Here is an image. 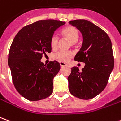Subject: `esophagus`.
I'll list each match as a JSON object with an SVG mask.
<instances>
[{
    "mask_svg": "<svg viewBox=\"0 0 121 121\" xmlns=\"http://www.w3.org/2000/svg\"><path fill=\"white\" fill-rule=\"evenodd\" d=\"M60 64L61 67H64V66H65V65H67V64H66L65 63H64V62H62V61H60Z\"/></svg>",
    "mask_w": 121,
    "mask_h": 121,
    "instance_id": "obj_1",
    "label": "esophagus"
}]
</instances>
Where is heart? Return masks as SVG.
I'll list each match as a JSON object with an SVG mask.
<instances>
[{"mask_svg": "<svg viewBox=\"0 0 121 121\" xmlns=\"http://www.w3.org/2000/svg\"><path fill=\"white\" fill-rule=\"evenodd\" d=\"M61 34L62 37L69 40L74 45L79 38V31L77 29L73 26H67L61 29ZM59 43V39L56 35H53L50 39L51 48L55 50L57 48ZM73 56V53L70 52H58L54 55V58L61 61H67Z\"/></svg>", "mask_w": 121, "mask_h": 121, "instance_id": "obj_1", "label": "heart"}]
</instances>
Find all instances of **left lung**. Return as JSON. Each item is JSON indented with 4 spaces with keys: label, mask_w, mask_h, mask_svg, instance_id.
<instances>
[{
    "label": "left lung",
    "mask_w": 121,
    "mask_h": 121,
    "mask_svg": "<svg viewBox=\"0 0 121 121\" xmlns=\"http://www.w3.org/2000/svg\"><path fill=\"white\" fill-rule=\"evenodd\" d=\"M69 23L77 28L83 37L81 49L74 60L84 62L80 72L72 68L68 78L69 90L77 98L88 100L105 88L114 68V57L111 41L105 32L89 21L78 19Z\"/></svg>",
    "instance_id": "obj_1"
}]
</instances>
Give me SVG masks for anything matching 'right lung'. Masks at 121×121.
I'll return each instance as SVG.
<instances>
[{
  "label": "right lung",
  "instance_id": "1",
  "mask_svg": "<svg viewBox=\"0 0 121 121\" xmlns=\"http://www.w3.org/2000/svg\"><path fill=\"white\" fill-rule=\"evenodd\" d=\"M65 21L41 20L23 27L12 42L8 64L16 90L25 98L37 101L53 92V79L60 69L57 61L44 65L43 55L52 52L50 39Z\"/></svg>",
  "mask_w": 121,
  "mask_h": 121
}]
</instances>
